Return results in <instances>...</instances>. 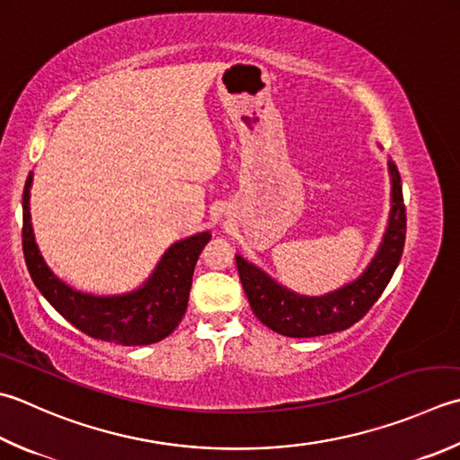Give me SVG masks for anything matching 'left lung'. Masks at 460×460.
<instances>
[{
  "label": "left lung",
  "mask_w": 460,
  "mask_h": 460,
  "mask_svg": "<svg viewBox=\"0 0 460 460\" xmlns=\"http://www.w3.org/2000/svg\"><path fill=\"white\" fill-rule=\"evenodd\" d=\"M389 175L391 213L381 247L363 275L341 289L321 296H305L279 285L259 267L249 263L241 255H235L241 285L245 289L251 309L263 325L279 335L303 339L345 331L365 317L367 311L385 291V287L389 285L401 261L404 233H407L401 175L393 161H389Z\"/></svg>",
  "instance_id": "obj_1"
}]
</instances>
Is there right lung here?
Segmentation results:
<instances>
[{"label":"right lung","instance_id":"obj_1","mask_svg":"<svg viewBox=\"0 0 460 460\" xmlns=\"http://www.w3.org/2000/svg\"><path fill=\"white\" fill-rule=\"evenodd\" d=\"M31 181L33 173L25 181L22 203L23 257L35 287L51 307L81 332L107 343L151 345L171 335L185 314L193 269L211 233H197L173 243L139 289L110 296L81 293L53 275L40 253L30 213Z\"/></svg>","mask_w":460,"mask_h":460}]
</instances>
